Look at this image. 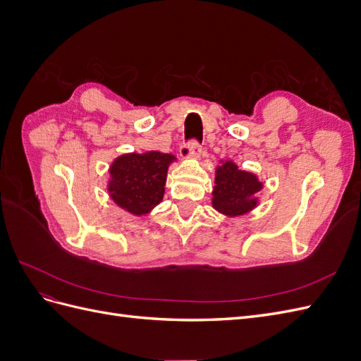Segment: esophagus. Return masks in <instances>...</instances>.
Wrapping results in <instances>:
<instances>
[{
    "label": "esophagus",
    "instance_id": "1",
    "mask_svg": "<svg viewBox=\"0 0 361 361\" xmlns=\"http://www.w3.org/2000/svg\"><path fill=\"white\" fill-rule=\"evenodd\" d=\"M200 155V147L197 140H191L188 145H183L180 147V157L185 159H190V158H197Z\"/></svg>",
    "mask_w": 361,
    "mask_h": 361
}]
</instances>
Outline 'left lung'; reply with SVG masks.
<instances>
[{
  "mask_svg": "<svg viewBox=\"0 0 361 361\" xmlns=\"http://www.w3.org/2000/svg\"><path fill=\"white\" fill-rule=\"evenodd\" d=\"M262 190V182L253 173L239 170L236 164L226 161L216 169L212 204L224 215H241L257 204L256 194Z\"/></svg>",
  "mask_w": 361,
  "mask_h": 361,
  "instance_id": "obj_1",
  "label": "left lung"
}]
</instances>
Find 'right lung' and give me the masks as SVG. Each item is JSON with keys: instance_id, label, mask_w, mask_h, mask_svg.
Segmentation results:
<instances>
[{"instance_id": "add662e5", "label": "right lung", "mask_w": 361, "mask_h": 361, "mask_svg": "<svg viewBox=\"0 0 361 361\" xmlns=\"http://www.w3.org/2000/svg\"><path fill=\"white\" fill-rule=\"evenodd\" d=\"M173 159V155L161 152L118 157L110 169L108 185L113 200L130 214H147L162 200L169 164Z\"/></svg>"}]
</instances>
